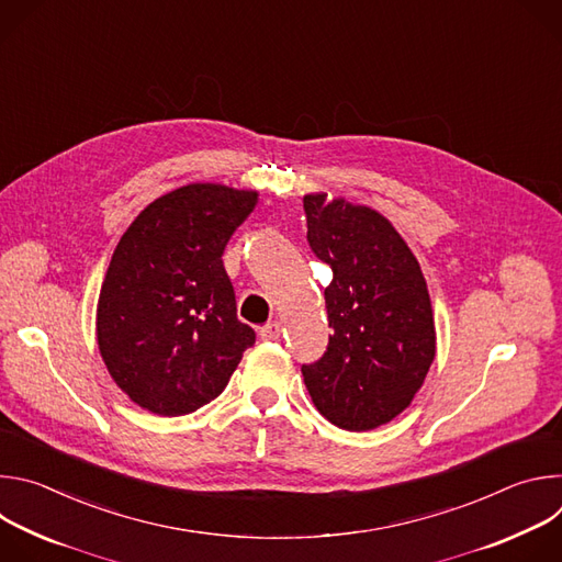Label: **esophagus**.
<instances>
[{
	"label": "esophagus",
	"instance_id": "esophagus-1",
	"mask_svg": "<svg viewBox=\"0 0 562 562\" xmlns=\"http://www.w3.org/2000/svg\"><path fill=\"white\" fill-rule=\"evenodd\" d=\"M280 336H282V325L280 323H269L260 329L262 340H280Z\"/></svg>",
	"mask_w": 562,
	"mask_h": 562
}]
</instances>
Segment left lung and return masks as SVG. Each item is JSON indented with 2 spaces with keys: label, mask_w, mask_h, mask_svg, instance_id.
<instances>
[{
  "label": "left lung",
  "mask_w": 562,
  "mask_h": 562,
  "mask_svg": "<svg viewBox=\"0 0 562 562\" xmlns=\"http://www.w3.org/2000/svg\"><path fill=\"white\" fill-rule=\"evenodd\" d=\"M311 251L331 267L329 347L302 364L313 405L349 431L407 409L436 356L434 311L412 249L386 217L327 193L304 195Z\"/></svg>",
  "instance_id": "1"
}]
</instances>
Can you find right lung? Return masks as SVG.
<instances>
[{"instance_id":"add662e5","label":"right lung","mask_w":562,"mask_h":562,"mask_svg":"<svg viewBox=\"0 0 562 562\" xmlns=\"http://www.w3.org/2000/svg\"><path fill=\"white\" fill-rule=\"evenodd\" d=\"M256 191L189 184L126 228L98 300V345L115 384L157 416L217 397L256 331L239 323L222 254Z\"/></svg>"}]
</instances>
